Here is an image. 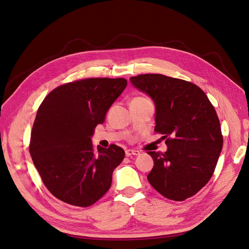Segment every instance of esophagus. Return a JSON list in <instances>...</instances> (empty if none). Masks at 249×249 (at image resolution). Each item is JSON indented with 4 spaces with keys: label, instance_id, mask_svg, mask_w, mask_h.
Listing matches in <instances>:
<instances>
[{
    "label": "esophagus",
    "instance_id": "34e87169",
    "mask_svg": "<svg viewBox=\"0 0 249 249\" xmlns=\"http://www.w3.org/2000/svg\"><path fill=\"white\" fill-rule=\"evenodd\" d=\"M140 153L138 150H135V149H127L125 151V155L126 157H130V156H138Z\"/></svg>",
    "mask_w": 249,
    "mask_h": 249
}]
</instances>
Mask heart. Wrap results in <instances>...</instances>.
<instances>
[{
	"instance_id": "1",
	"label": "heart",
	"mask_w": 249,
	"mask_h": 249,
	"mask_svg": "<svg viewBox=\"0 0 249 249\" xmlns=\"http://www.w3.org/2000/svg\"><path fill=\"white\" fill-rule=\"evenodd\" d=\"M137 99H143V98H137Z\"/></svg>"
}]
</instances>
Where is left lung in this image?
I'll list each match as a JSON object with an SVG mask.
<instances>
[{"instance_id": "8db88e82", "label": "left lung", "mask_w": 249, "mask_h": 249, "mask_svg": "<svg viewBox=\"0 0 249 249\" xmlns=\"http://www.w3.org/2000/svg\"><path fill=\"white\" fill-rule=\"evenodd\" d=\"M156 107L155 130L164 136L165 153L148 151L154 168L147 180L165 197L182 201L211 179L223 147L217 113L197 85L161 74L130 77Z\"/></svg>"}]
</instances>
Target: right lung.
Returning <instances> with one entry per match:
<instances>
[{
	"mask_svg": "<svg viewBox=\"0 0 249 249\" xmlns=\"http://www.w3.org/2000/svg\"><path fill=\"white\" fill-rule=\"evenodd\" d=\"M127 86L124 78H88L52 90L39 106L29 151L42 182L58 199L89 207L110 189L125 151L92 146L91 137Z\"/></svg>",
	"mask_w": 249,
	"mask_h": 249,
	"instance_id": "right-lung-1",
	"label": "right lung"
}]
</instances>
